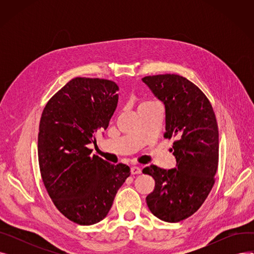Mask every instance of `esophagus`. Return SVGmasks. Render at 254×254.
Wrapping results in <instances>:
<instances>
[{
  "mask_svg": "<svg viewBox=\"0 0 254 254\" xmlns=\"http://www.w3.org/2000/svg\"><path fill=\"white\" fill-rule=\"evenodd\" d=\"M141 172H142V170H141V168L138 167V166H132V167L130 168V173H131L132 175L141 174Z\"/></svg>",
  "mask_w": 254,
  "mask_h": 254,
  "instance_id": "1",
  "label": "esophagus"
}]
</instances>
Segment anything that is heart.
<instances>
[{
    "label": "heart",
    "mask_w": 254,
    "mask_h": 254,
    "mask_svg": "<svg viewBox=\"0 0 254 254\" xmlns=\"http://www.w3.org/2000/svg\"><path fill=\"white\" fill-rule=\"evenodd\" d=\"M153 102H151V101H143V102H141L140 103V105H139V107H144V106H147V105H150V104H152Z\"/></svg>",
    "instance_id": "obj_1"
}]
</instances>
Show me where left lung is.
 I'll use <instances>...</instances> for the list:
<instances>
[{"instance_id": "8db88e82", "label": "left lung", "mask_w": 254, "mask_h": 254, "mask_svg": "<svg viewBox=\"0 0 254 254\" xmlns=\"http://www.w3.org/2000/svg\"><path fill=\"white\" fill-rule=\"evenodd\" d=\"M142 80L165 106L164 138H176L171 151L177 162V169H143L155 181L146 203L159 219L179 222L199 209L215 183L219 156L216 116L205 93L185 77L162 74Z\"/></svg>"}]
</instances>
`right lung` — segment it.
Returning <instances> with one entry per match:
<instances>
[{"instance_id":"obj_1","label":"right lung","mask_w":254,"mask_h":254,"mask_svg":"<svg viewBox=\"0 0 254 254\" xmlns=\"http://www.w3.org/2000/svg\"><path fill=\"white\" fill-rule=\"evenodd\" d=\"M118 86L111 80L76 77L47 102L38 134V159L45 189L69 220L95 224L106 217L129 176L125 164L91 154L89 143L106 129L116 109Z\"/></svg>"}]
</instances>
